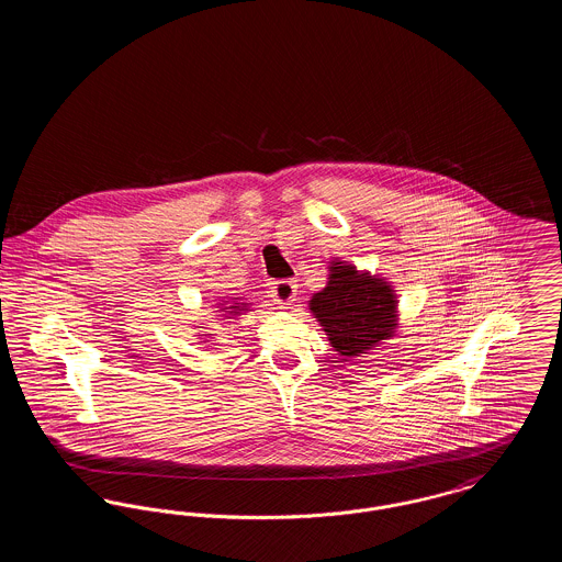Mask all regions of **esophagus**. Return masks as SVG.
I'll list each match as a JSON object with an SVG mask.
<instances>
[{
  "label": "esophagus",
  "mask_w": 562,
  "mask_h": 562,
  "mask_svg": "<svg viewBox=\"0 0 562 562\" xmlns=\"http://www.w3.org/2000/svg\"><path fill=\"white\" fill-rule=\"evenodd\" d=\"M271 294L276 296L278 303L291 305L296 296V284H294V280H276V282H271Z\"/></svg>",
  "instance_id": "obj_1"
}]
</instances>
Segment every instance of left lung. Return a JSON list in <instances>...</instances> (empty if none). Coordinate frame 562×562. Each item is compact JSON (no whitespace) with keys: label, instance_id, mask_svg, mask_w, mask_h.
Wrapping results in <instances>:
<instances>
[{"label":"left lung","instance_id":"1","mask_svg":"<svg viewBox=\"0 0 562 562\" xmlns=\"http://www.w3.org/2000/svg\"><path fill=\"white\" fill-rule=\"evenodd\" d=\"M330 271L326 289L314 294L310 307L333 348L344 356L364 353L394 333L396 301L392 289L351 266L335 263Z\"/></svg>","mask_w":562,"mask_h":562}]
</instances>
